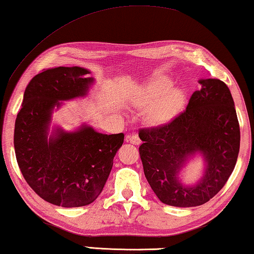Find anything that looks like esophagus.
I'll return each instance as SVG.
<instances>
[{
	"mask_svg": "<svg viewBox=\"0 0 254 254\" xmlns=\"http://www.w3.org/2000/svg\"><path fill=\"white\" fill-rule=\"evenodd\" d=\"M127 141L133 143V145H140L141 143V140L138 137L137 133H130L127 135Z\"/></svg>",
	"mask_w": 254,
	"mask_h": 254,
	"instance_id": "esophagus-1",
	"label": "esophagus"
}]
</instances>
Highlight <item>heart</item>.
I'll list each match as a JSON object with an SVG mask.
<instances>
[{
  "mask_svg": "<svg viewBox=\"0 0 254 254\" xmlns=\"http://www.w3.org/2000/svg\"><path fill=\"white\" fill-rule=\"evenodd\" d=\"M173 83L165 76H158L142 86L132 97V103L140 108H148L146 120L150 124L168 122L184 104L185 94L180 89H173Z\"/></svg>",
  "mask_w": 254,
  "mask_h": 254,
  "instance_id": "1",
  "label": "heart"
}]
</instances>
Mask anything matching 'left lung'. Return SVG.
Wrapping results in <instances>:
<instances>
[{
    "label": "left lung",
    "instance_id": "1",
    "mask_svg": "<svg viewBox=\"0 0 254 254\" xmlns=\"http://www.w3.org/2000/svg\"><path fill=\"white\" fill-rule=\"evenodd\" d=\"M186 109L169 122L142 127L139 147L143 172L161 202L179 207L198 206L221 190L236 165L240 151V124L232 93L218 78L200 79ZM196 151L207 161L202 180L185 188L177 172Z\"/></svg>",
    "mask_w": 254,
    "mask_h": 254
}]
</instances>
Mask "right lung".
Here are the masks:
<instances>
[{
	"mask_svg": "<svg viewBox=\"0 0 254 254\" xmlns=\"http://www.w3.org/2000/svg\"><path fill=\"white\" fill-rule=\"evenodd\" d=\"M81 67L43 69L28 83L14 124V151L29 187L63 207L89 205L100 195L124 133L103 134L84 127L57 130L48 140L51 113L59 100L84 96L92 77Z\"/></svg>",
	"mask_w": 254,
	"mask_h": 254,
	"instance_id": "right-lung-1",
	"label": "right lung"
}]
</instances>
